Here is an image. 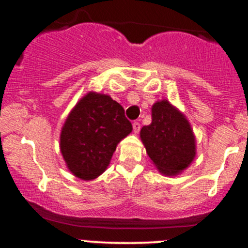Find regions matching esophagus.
<instances>
[{
	"label": "esophagus",
	"instance_id": "34e87169",
	"mask_svg": "<svg viewBox=\"0 0 248 248\" xmlns=\"http://www.w3.org/2000/svg\"><path fill=\"white\" fill-rule=\"evenodd\" d=\"M133 131L134 133H138V132L140 131V124L139 122H133Z\"/></svg>",
	"mask_w": 248,
	"mask_h": 248
}]
</instances>
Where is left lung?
Returning a JSON list of instances; mask_svg holds the SVG:
<instances>
[{
  "instance_id": "left-lung-1",
  "label": "left lung",
  "mask_w": 248,
  "mask_h": 248,
  "mask_svg": "<svg viewBox=\"0 0 248 248\" xmlns=\"http://www.w3.org/2000/svg\"><path fill=\"white\" fill-rule=\"evenodd\" d=\"M147 155L162 174H180L196 157V138L184 114L167 99L152 106V122L140 131Z\"/></svg>"
}]
</instances>
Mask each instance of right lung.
Listing matches in <instances>:
<instances>
[{
  "label": "right lung",
  "mask_w": 248,
  "mask_h": 248,
  "mask_svg": "<svg viewBox=\"0 0 248 248\" xmlns=\"http://www.w3.org/2000/svg\"><path fill=\"white\" fill-rule=\"evenodd\" d=\"M132 129L116 101L108 94L89 92L62 127L60 149L67 167L79 179H96L109 166L117 144Z\"/></svg>",
  "instance_id": "right-lung-1"
}]
</instances>
